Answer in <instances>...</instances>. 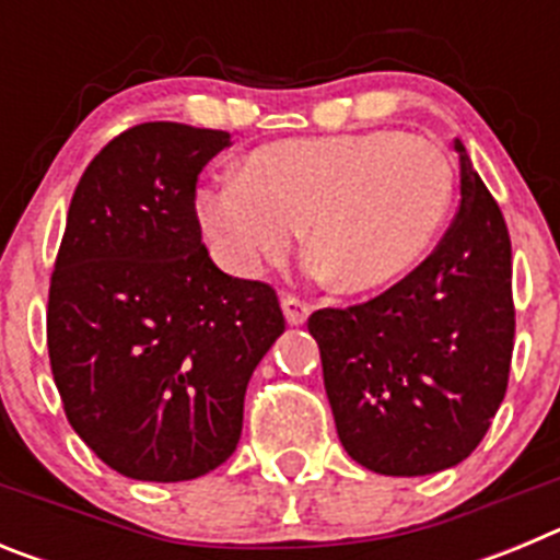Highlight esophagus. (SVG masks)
Wrapping results in <instances>:
<instances>
[{"instance_id":"1","label":"esophagus","mask_w":560,"mask_h":560,"mask_svg":"<svg viewBox=\"0 0 560 560\" xmlns=\"http://www.w3.org/2000/svg\"><path fill=\"white\" fill-rule=\"evenodd\" d=\"M283 314L285 319H289V325H303L305 319H308L311 308L308 303H303L300 296H283Z\"/></svg>"}]
</instances>
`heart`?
Returning a JSON list of instances; mask_svg holds the SVG:
<instances>
[{
  "instance_id": "1",
  "label": "heart",
  "mask_w": 560,
  "mask_h": 560,
  "mask_svg": "<svg viewBox=\"0 0 560 560\" xmlns=\"http://www.w3.org/2000/svg\"><path fill=\"white\" fill-rule=\"evenodd\" d=\"M454 196V167L427 137L361 131L285 140L255 151L244 173L199 192V219L232 275H252L305 246L339 291L395 283L434 244Z\"/></svg>"
}]
</instances>
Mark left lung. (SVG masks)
Returning a JSON list of instances; mask_svg holds the SVG:
<instances>
[{
    "mask_svg": "<svg viewBox=\"0 0 560 560\" xmlns=\"http://www.w3.org/2000/svg\"><path fill=\"white\" fill-rule=\"evenodd\" d=\"M454 148L459 207L432 255L368 303L308 316L341 446L387 477L463 463L508 393L511 235L465 145Z\"/></svg>",
    "mask_w": 560,
    "mask_h": 560,
    "instance_id": "8db88e82",
    "label": "left lung"
}]
</instances>
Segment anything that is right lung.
<instances>
[{
  "instance_id": "add662e5",
  "label": "right lung",
  "mask_w": 560,
  "mask_h": 560,
  "mask_svg": "<svg viewBox=\"0 0 560 560\" xmlns=\"http://www.w3.org/2000/svg\"><path fill=\"white\" fill-rule=\"evenodd\" d=\"M226 131L140 122L89 162L49 277L63 412L108 468L182 482L232 457L257 361L285 330L277 291L201 244L199 173Z\"/></svg>"
}]
</instances>
